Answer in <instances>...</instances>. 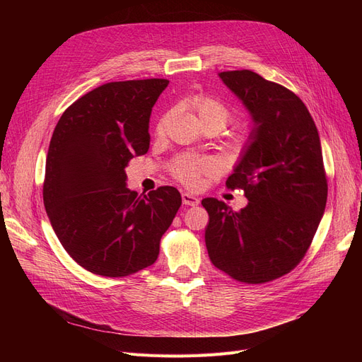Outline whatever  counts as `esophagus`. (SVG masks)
I'll return each instance as SVG.
<instances>
[{"label": "esophagus", "mask_w": 362, "mask_h": 362, "mask_svg": "<svg viewBox=\"0 0 362 362\" xmlns=\"http://www.w3.org/2000/svg\"><path fill=\"white\" fill-rule=\"evenodd\" d=\"M181 198H182V204L187 205V206H196V205H199V199L196 198V196L187 193V192H184V193L181 194Z\"/></svg>", "instance_id": "34e87169"}]
</instances>
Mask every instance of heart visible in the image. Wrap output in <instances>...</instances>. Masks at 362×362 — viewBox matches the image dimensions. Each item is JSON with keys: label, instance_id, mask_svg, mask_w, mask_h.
Masks as SVG:
<instances>
[{"label": "heart", "instance_id": "obj_1", "mask_svg": "<svg viewBox=\"0 0 362 362\" xmlns=\"http://www.w3.org/2000/svg\"><path fill=\"white\" fill-rule=\"evenodd\" d=\"M193 112L202 127L214 125L218 129L226 127L233 119V110L223 101L210 95H196L190 103ZM169 115H164L157 124V134H161L168 124ZM221 169L218 163L211 157H190L184 156L170 164L172 177L185 185L198 187L204 177H213Z\"/></svg>", "mask_w": 362, "mask_h": 362}]
</instances>
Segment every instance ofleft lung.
Segmentation results:
<instances>
[{"mask_svg": "<svg viewBox=\"0 0 362 362\" xmlns=\"http://www.w3.org/2000/svg\"><path fill=\"white\" fill-rule=\"evenodd\" d=\"M255 120L242 161L226 187L243 190L247 205L234 211L214 198L205 245L214 267L245 284H264L303 259L327 199L320 137L300 98L287 87L242 69L218 74Z\"/></svg>", "mask_w": 362, "mask_h": 362, "instance_id": "left-lung-1", "label": "left lung"}]
</instances>
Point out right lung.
Listing matches in <instances>:
<instances>
[{
    "label": "right lung",
    "instance_id": "1",
    "mask_svg": "<svg viewBox=\"0 0 362 362\" xmlns=\"http://www.w3.org/2000/svg\"><path fill=\"white\" fill-rule=\"evenodd\" d=\"M168 84H103L71 104L54 128L43 204L64 250L95 275L122 278L154 264L181 206L170 185L148 194L125 187L129 160L149 149V116Z\"/></svg>",
    "mask_w": 362,
    "mask_h": 362
}]
</instances>
